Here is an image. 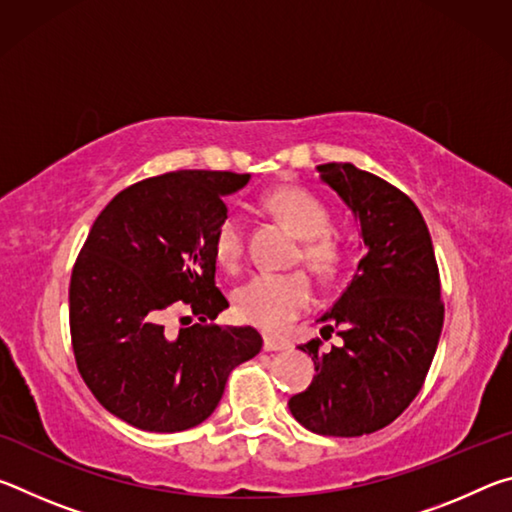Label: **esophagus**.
<instances>
[{
  "mask_svg": "<svg viewBox=\"0 0 512 512\" xmlns=\"http://www.w3.org/2000/svg\"><path fill=\"white\" fill-rule=\"evenodd\" d=\"M287 348H289V345L284 341H277V339H273V336H264V350L266 352H282Z\"/></svg>",
  "mask_w": 512,
  "mask_h": 512,
  "instance_id": "34e87169",
  "label": "esophagus"
}]
</instances>
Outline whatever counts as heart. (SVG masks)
Masks as SVG:
<instances>
[{
  "label": "heart",
  "mask_w": 512,
  "mask_h": 512,
  "mask_svg": "<svg viewBox=\"0 0 512 512\" xmlns=\"http://www.w3.org/2000/svg\"><path fill=\"white\" fill-rule=\"evenodd\" d=\"M266 207L289 230L302 239L300 259L316 275H332L341 264L339 239L329 235L332 216L327 207L305 189L280 187L266 196ZM214 253L219 264L237 271L246 255V230L241 216H223L214 235ZM314 302V287L305 273H257L235 291V307L241 320L277 332L307 311Z\"/></svg>",
  "instance_id": "heart-1"
}]
</instances>
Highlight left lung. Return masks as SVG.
Wrapping results in <instances>:
<instances>
[{
  "label": "left lung",
  "instance_id": "8db88e82",
  "mask_svg": "<svg viewBox=\"0 0 512 512\" xmlns=\"http://www.w3.org/2000/svg\"><path fill=\"white\" fill-rule=\"evenodd\" d=\"M316 171L359 221L366 253L341 298L318 318L323 336L339 329L341 348L320 352L318 339L298 345L314 359L316 375L289 409L309 431L352 438L384 429L420 393L445 307L427 223L411 198L350 162Z\"/></svg>",
  "mask_w": 512,
  "mask_h": 512
}]
</instances>
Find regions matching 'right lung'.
<instances>
[{
	"instance_id": "add662e5",
	"label": "right lung",
	"mask_w": 512,
	"mask_h": 512,
	"mask_svg": "<svg viewBox=\"0 0 512 512\" xmlns=\"http://www.w3.org/2000/svg\"><path fill=\"white\" fill-rule=\"evenodd\" d=\"M250 173L171 171L119 192L94 221L69 282L76 366L103 409L155 433L192 429L239 363L262 350L253 327H221L214 235L223 198ZM199 323L173 337L171 310Z\"/></svg>"
}]
</instances>
